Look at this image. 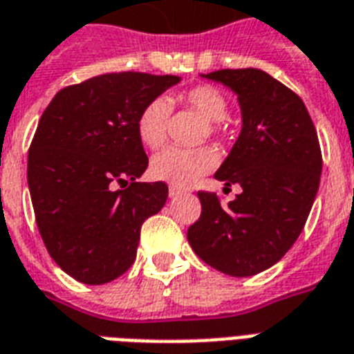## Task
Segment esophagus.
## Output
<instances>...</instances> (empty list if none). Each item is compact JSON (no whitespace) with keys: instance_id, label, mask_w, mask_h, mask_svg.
<instances>
[{"instance_id":"1","label":"esophagus","mask_w":354,"mask_h":354,"mask_svg":"<svg viewBox=\"0 0 354 354\" xmlns=\"http://www.w3.org/2000/svg\"><path fill=\"white\" fill-rule=\"evenodd\" d=\"M182 193H184V191L180 189V187H174V185H170V187H169V197L170 198L178 197V195H182Z\"/></svg>"}]
</instances>
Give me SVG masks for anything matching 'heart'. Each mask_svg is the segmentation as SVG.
Segmentation results:
<instances>
[{"mask_svg":"<svg viewBox=\"0 0 354 354\" xmlns=\"http://www.w3.org/2000/svg\"><path fill=\"white\" fill-rule=\"evenodd\" d=\"M178 101L185 109L197 112L206 120L204 137L221 138L225 135V116L229 112V101L223 91L217 90L210 84L193 86L189 90L178 95ZM170 103L165 97H156L146 104L137 120V133L140 142L151 150L161 148L169 135ZM217 165L216 151L212 148H195V150H182V148H167L159 151L150 163V174L159 182L185 187L197 182L198 178L208 174Z\"/></svg>","mask_w":354,"mask_h":354,"instance_id":"b5f03b06","label":"heart"}]
</instances>
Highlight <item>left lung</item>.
I'll return each mask as SVG.
<instances>
[{"label": "left lung", "mask_w": 354, "mask_h": 354, "mask_svg": "<svg viewBox=\"0 0 354 354\" xmlns=\"http://www.w3.org/2000/svg\"><path fill=\"white\" fill-rule=\"evenodd\" d=\"M204 77L229 86L240 101L242 133L216 178L242 193L225 206L216 193L198 191L203 212L187 240L212 268L255 276L300 236L321 182V146L302 99L268 73L250 67Z\"/></svg>", "instance_id": "obj_1"}]
</instances>
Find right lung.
I'll return each instance as SVG.
<instances>
[{
	"mask_svg": "<svg viewBox=\"0 0 354 354\" xmlns=\"http://www.w3.org/2000/svg\"><path fill=\"white\" fill-rule=\"evenodd\" d=\"M174 75L109 73L59 90L28 151L39 232L56 264L86 285L120 277L137 257L140 227L167 203L165 182H137L148 156L137 120Z\"/></svg>",
	"mask_w": 354,
	"mask_h": 354,
	"instance_id": "add662e5",
	"label": "right lung"
}]
</instances>
